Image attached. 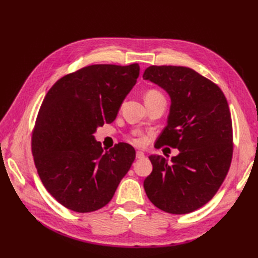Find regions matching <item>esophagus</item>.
<instances>
[{
	"mask_svg": "<svg viewBox=\"0 0 258 258\" xmlns=\"http://www.w3.org/2000/svg\"><path fill=\"white\" fill-rule=\"evenodd\" d=\"M136 157H137V159H143V158L145 157V155H144L143 152L138 151V152H137V155H136Z\"/></svg>",
	"mask_w": 258,
	"mask_h": 258,
	"instance_id": "obj_1",
	"label": "esophagus"
}]
</instances>
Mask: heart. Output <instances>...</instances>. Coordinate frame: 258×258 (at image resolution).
I'll use <instances>...</instances> for the list:
<instances>
[{
  "label": "heart",
  "instance_id": "heart-1",
  "mask_svg": "<svg viewBox=\"0 0 258 258\" xmlns=\"http://www.w3.org/2000/svg\"><path fill=\"white\" fill-rule=\"evenodd\" d=\"M159 95H160V92H158L157 90H150V91H147L145 93L144 99L148 98V97L159 96ZM130 140H131V142L134 143V144H136V145H141L143 143V137H142V135L140 134V132H137V131L132 134V137L130 138Z\"/></svg>",
  "mask_w": 258,
  "mask_h": 258
}]
</instances>
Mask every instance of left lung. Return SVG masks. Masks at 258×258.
<instances>
[{
	"instance_id": "8db88e82",
	"label": "left lung",
	"mask_w": 258,
	"mask_h": 258,
	"mask_svg": "<svg viewBox=\"0 0 258 258\" xmlns=\"http://www.w3.org/2000/svg\"><path fill=\"white\" fill-rule=\"evenodd\" d=\"M143 79L171 99L168 123L155 146L179 151L171 162L148 157L153 171L144 179L145 192L167 213H190L213 198L228 173L233 145L227 100L216 84L186 67L151 66Z\"/></svg>"
}]
</instances>
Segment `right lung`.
<instances>
[{
	"mask_svg": "<svg viewBox=\"0 0 258 258\" xmlns=\"http://www.w3.org/2000/svg\"><path fill=\"white\" fill-rule=\"evenodd\" d=\"M140 67L93 64L61 77L45 96L32 134L45 188L63 207L88 213L106 206L136 158L128 143L105 151L93 134L111 123Z\"/></svg>",
	"mask_w": 258,
	"mask_h": 258,
	"instance_id": "obj_1",
	"label": "right lung"
}]
</instances>
